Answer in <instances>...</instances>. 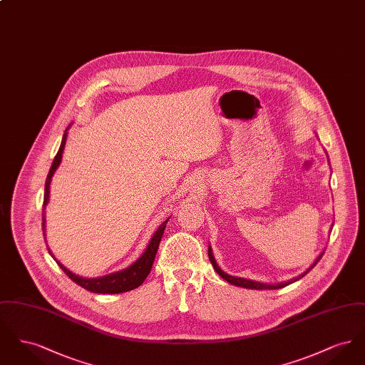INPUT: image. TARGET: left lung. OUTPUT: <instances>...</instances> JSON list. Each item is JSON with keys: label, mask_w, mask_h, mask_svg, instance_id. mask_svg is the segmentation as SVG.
Listing matches in <instances>:
<instances>
[{"label": "left lung", "mask_w": 365, "mask_h": 365, "mask_svg": "<svg viewBox=\"0 0 365 365\" xmlns=\"http://www.w3.org/2000/svg\"><path fill=\"white\" fill-rule=\"evenodd\" d=\"M208 256L209 260L212 262V265H213V268H215V271L222 277V278L227 280L228 283H231V284H234V286H240V287H245V289H256V290H275V289H282V287H284V286H287V284H290V283H293L295 280H298V279L302 278V277H305L311 269H312L313 267L319 262V260L322 259V256H323V253L316 259V261L313 262V265H311V268L309 269H307L304 274H301L299 277H297L295 279H290V280H287V282H283V283H278V284H265V283H260V282H253V280H249V279H243V278H235V277H231V275H227L225 274L220 268H219V265L216 264V261L213 259V256H212V249H210V246H209L208 249Z\"/></svg>", "instance_id": "8db88e82"}]
</instances>
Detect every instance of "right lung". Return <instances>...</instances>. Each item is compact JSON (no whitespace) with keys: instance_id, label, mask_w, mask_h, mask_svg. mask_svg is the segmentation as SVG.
Segmentation results:
<instances>
[{"instance_id":"add662e5","label":"right lung","mask_w":365,"mask_h":365,"mask_svg":"<svg viewBox=\"0 0 365 365\" xmlns=\"http://www.w3.org/2000/svg\"><path fill=\"white\" fill-rule=\"evenodd\" d=\"M66 140H67V133L64 134L63 140H61V145H60V149L57 152V155L53 160L52 167H51V171L48 174L46 178V183H45V195H43V209L46 207L48 201H49V186H51V182H52V176L54 174V171L57 170V167L60 165L61 163V157H63V150H64V146H66ZM170 219H167L161 226L157 228L156 232L153 234L150 242L148 245L146 250L143 252V255L139 257L138 260L135 261L133 265H130L128 268L119 271V272H115V274H110V275H106L103 278L97 279H86L81 278L75 274H72L71 271H68L63 264H58V267L64 271V274L73 280L76 284H79L81 287L86 289L91 293H100V294H118V293H125V292H130L133 289H137L138 286H140L143 283V280L146 279V277L149 275L150 269H152V265H153V261L156 257L157 249H158V245L160 241L163 238V234H164V230L167 226V222ZM42 230H43V237H45V216L42 213ZM49 253H51V249H48ZM52 255V253H51ZM53 257V256H52ZM54 259V257H53Z\"/></svg>"}]
</instances>
